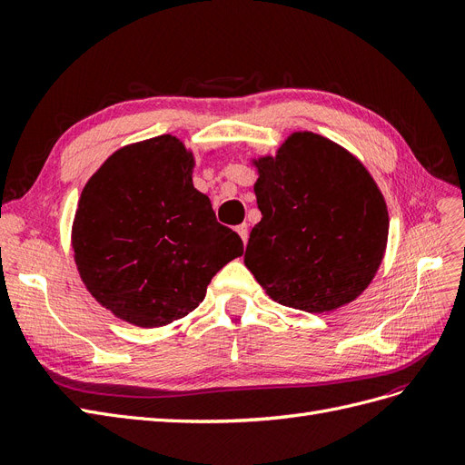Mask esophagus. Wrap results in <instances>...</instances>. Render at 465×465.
I'll return each instance as SVG.
<instances>
[{
    "label": "esophagus",
    "instance_id": "1",
    "mask_svg": "<svg viewBox=\"0 0 465 465\" xmlns=\"http://www.w3.org/2000/svg\"><path fill=\"white\" fill-rule=\"evenodd\" d=\"M234 231L238 232V236H241V238H242V242L246 244V242H248V224H246V223L238 224V227H236Z\"/></svg>",
    "mask_w": 465,
    "mask_h": 465
}]
</instances>
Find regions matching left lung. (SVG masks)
<instances>
[{
	"instance_id": "obj_1",
	"label": "left lung",
	"mask_w": 465,
	"mask_h": 465,
	"mask_svg": "<svg viewBox=\"0 0 465 465\" xmlns=\"http://www.w3.org/2000/svg\"><path fill=\"white\" fill-rule=\"evenodd\" d=\"M262 221L244 265L275 302L333 312L361 297L386 254L382 192L353 153L312 132H292L275 154L250 159Z\"/></svg>"
}]
</instances>
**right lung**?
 Wrapping results in <instances>:
<instances>
[{
  "label": "right lung",
  "instance_id": "obj_1",
  "mask_svg": "<svg viewBox=\"0 0 465 465\" xmlns=\"http://www.w3.org/2000/svg\"><path fill=\"white\" fill-rule=\"evenodd\" d=\"M193 151L166 134L112 153L81 192L72 227L79 277L132 326L188 316L213 275L244 252L193 188Z\"/></svg>",
  "mask_w": 465,
  "mask_h": 465
}]
</instances>
